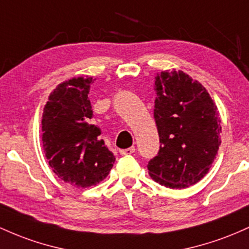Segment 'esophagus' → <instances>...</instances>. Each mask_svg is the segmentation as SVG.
Wrapping results in <instances>:
<instances>
[{
	"mask_svg": "<svg viewBox=\"0 0 249 249\" xmlns=\"http://www.w3.org/2000/svg\"><path fill=\"white\" fill-rule=\"evenodd\" d=\"M136 147L135 146H130L127 147V149H123V150H119V154L122 156H126V155H132L133 152H135Z\"/></svg>",
	"mask_w": 249,
	"mask_h": 249,
	"instance_id": "34e87169",
	"label": "esophagus"
}]
</instances>
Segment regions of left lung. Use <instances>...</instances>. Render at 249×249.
<instances>
[{
    "label": "left lung",
    "mask_w": 249,
    "mask_h": 249,
    "mask_svg": "<svg viewBox=\"0 0 249 249\" xmlns=\"http://www.w3.org/2000/svg\"><path fill=\"white\" fill-rule=\"evenodd\" d=\"M155 89L160 146L147 170L155 182L184 189L201 181L216 158L222 129L217 106L202 84L182 71L157 73Z\"/></svg>",
    "instance_id": "left-lung-1"
}]
</instances>
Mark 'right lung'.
<instances>
[{"label":"right lung","mask_w":249,"mask_h":249,"mask_svg":"<svg viewBox=\"0 0 249 249\" xmlns=\"http://www.w3.org/2000/svg\"><path fill=\"white\" fill-rule=\"evenodd\" d=\"M95 79L78 76L59 84L42 113V145L53 173L76 188H89L106 178L114 156L92 124L89 93Z\"/></svg>","instance_id":"add662e5"}]
</instances>
